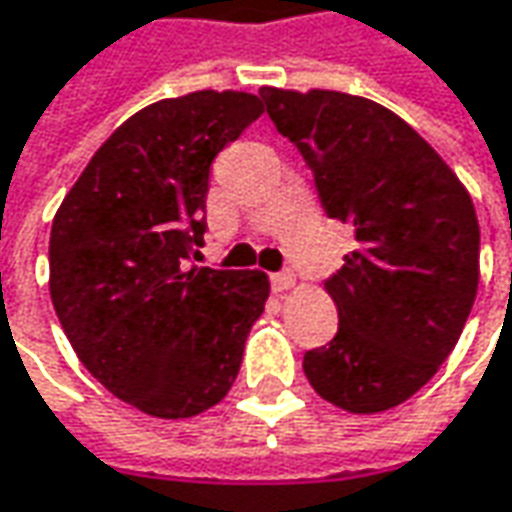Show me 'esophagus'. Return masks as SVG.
<instances>
[{"label": "esophagus", "instance_id": "1", "mask_svg": "<svg viewBox=\"0 0 512 512\" xmlns=\"http://www.w3.org/2000/svg\"><path fill=\"white\" fill-rule=\"evenodd\" d=\"M296 285V276L290 270H279V273H270V287L273 293H285L290 287Z\"/></svg>", "mask_w": 512, "mask_h": 512}]
</instances>
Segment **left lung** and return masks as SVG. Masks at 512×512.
I'll return each mask as SVG.
<instances>
[{
	"mask_svg": "<svg viewBox=\"0 0 512 512\" xmlns=\"http://www.w3.org/2000/svg\"><path fill=\"white\" fill-rule=\"evenodd\" d=\"M302 153L330 219L356 250L325 282L339 330L305 353L330 404L382 413L433 379L462 336L479 287V222L456 173L382 105L339 90H259Z\"/></svg>",
	"mask_w": 512,
	"mask_h": 512,
	"instance_id": "1",
	"label": "left lung"
}]
</instances>
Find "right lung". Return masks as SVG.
<instances>
[{"mask_svg":"<svg viewBox=\"0 0 512 512\" xmlns=\"http://www.w3.org/2000/svg\"><path fill=\"white\" fill-rule=\"evenodd\" d=\"M259 96L196 90L133 113L50 230V299L79 362L122 402L187 419L222 402L270 293L259 270L196 267L216 153Z\"/></svg>","mask_w":512,"mask_h":512,"instance_id":"right-lung-1","label":"right lung"}]
</instances>
